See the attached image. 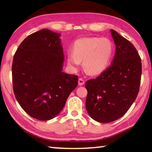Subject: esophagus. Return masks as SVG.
Returning <instances> with one entry per match:
<instances>
[{
  "label": "esophagus",
  "instance_id": "1",
  "mask_svg": "<svg viewBox=\"0 0 152 152\" xmlns=\"http://www.w3.org/2000/svg\"><path fill=\"white\" fill-rule=\"evenodd\" d=\"M78 84H79V86L84 85V80L82 79V78H79V79H78Z\"/></svg>",
  "mask_w": 152,
  "mask_h": 152
}]
</instances>
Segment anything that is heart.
Here are the masks:
<instances>
[{
  "label": "heart",
  "instance_id": "heart-1",
  "mask_svg": "<svg viewBox=\"0 0 152 152\" xmlns=\"http://www.w3.org/2000/svg\"><path fill=\"white\" fill-rule=\"evenodd\" d=\"M114 52V44L107 37H84L73 45V52H69V66L77 69L83 61L84 71L91 75H98L106 70Z\"/></svg>",
  "mask_w": 152,
  "mask_h": 152
}]
</instances>
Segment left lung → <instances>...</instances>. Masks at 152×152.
Listing matches in <instances>:
<instances>
[{"label":"left lung","mask_w":152,"mask_h":152,"mask_svg":"<svg viewBox=\"0 0 152 152\" xmlns=\"http://www.w3.org/2000/svg\"><path fill=\"white\" fill-rule=\"evenodd\" d=\"M116 51L112 64L86 81V109L92 119L110 123L122 117L135 101L141 76L140 56L132 43L110 29Z\"/></svg>","instance_id":"left-lung-1"}]
</instances>
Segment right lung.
<instances>
[{
    "label": "right lung",
    "instance_id": "obj_1",
    "mask_svg": "<svg viewBox=\"0 0 152 152\" xmlns=\"http://www.w3.org/2000/svg\"><path fill=\"white\" fill-rule=\"evenodd\" d=\"M60 35L48 29L32 33L20 43L12 60L17 101L28 115L40 121L57 116L78 85V76L62 72Z\"/></svg>",
    "mask_w": 152,
    "mask_h": 152
}]
</instances>
